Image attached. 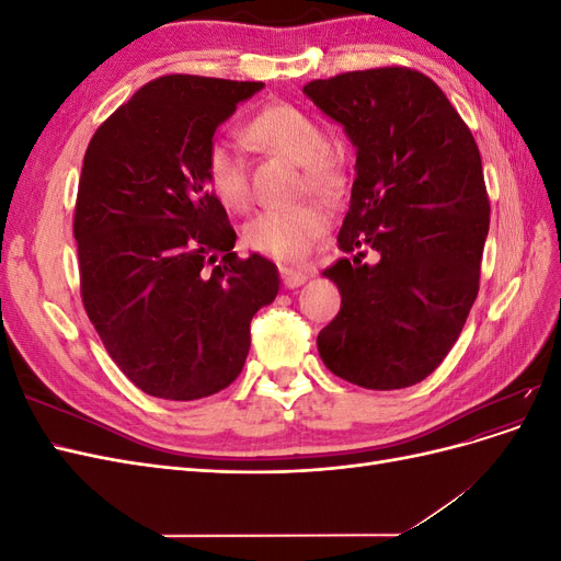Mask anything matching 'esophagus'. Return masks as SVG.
Returning a JSON list of instances; mask_svg holds the SVG:
<instances>
[{"mask_svg": "<svg viewBox=\"0 0 561 561\" xmlns=\"http://www.w3.org/2000/svg\"><path fill=\"white\" fill-rule=\"evenodd\" d=\"M313 274L307 268H293V266H280V278L285 287H299L307 283Z\"/></svg>", "mask_w": 561, "mask_h": 561, "instance_id": "34e87169", "label": "esophagus"}]
</instances>
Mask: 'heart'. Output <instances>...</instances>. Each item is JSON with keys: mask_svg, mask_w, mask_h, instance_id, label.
I'll list each match as a JSON object with an SVG mask.
<instances>
[{"mask_svg": "<svg viewBox=\"0 0 561 561\" xmlns=\"http://www.w3.org/2000/svg\"><path fill=\"white\" fill-rule=\"evenodd\" d=\"M248 135L274 154L301 163V184L322 198L342 192V165L328 151L325 133L295 105L274 103L248 122ZM206 180L213 194L231 210L250 203L248 168L241 149L229 140H215L206 151ZM328 229V213L318 203L290 208H266L245 225V243L274 260H299Z\"/></svg>", "mask_w": 561, "mask_h": 561, "instance_id": "1", "label": "heart"}]
</instances>
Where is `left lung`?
<instances>
[{"mask_svg":"<svg viewBox=\"0 0 561 561\" xmlns=\"http://www.w3.org/2000/svg\"><path fill=\"white\" fill-rule=\"evenodd\" d=\"M313 105L355 147L351 206L322 271L342 309L318 334L332 375L371 390L426 379L480 290L489 198L480 149L437 83L410 67L316 79ZM371 249L376 264L364 262Z\"/></svg>","mask_w":561,"mask_h":561,"instance_id":"1","label":"left lung"}]
</instances>
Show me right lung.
Segmentation results:
<instances>
[{
	"mask_svg": "<svg viewBox=\"0 0 561 561\" xmlns=\"http://www.w3.org/2000/svg\"><path fill=\"white\" fill-rule=\"evenodd\" d=\"M262 89L159 77L100 124L83 157L75 206L83 309L147 396L186 402L227 388L245 365L252 316L278 295L274 262L233 252L236 231L206 180L217 126Z\"/></svg>",
	"mask_w": 561,
	"mask_h": 561,
	"instance_id": "right-lung-1",
	"label": "right lung"
}]
</instances>
